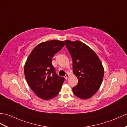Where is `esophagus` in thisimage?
<instances>
[{"mask_svg": "<svg viewBox=\"0 0 127 127\" xmlns=\"http://www.w3.org/2000/svg\"><path fill=\"white\" fill-rule=\"evenodd\" d=\"M69 76V74H66V75L65 76H64V78H65V79H67L68 78V77Z\"/></svg>", "mask_w": 127, "mask_h": 127, "instance_id": "obj_1", "label": "esophagus"}]
</instances>
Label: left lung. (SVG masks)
<instances>
[{"label": "left lung", "instance_id": "1", "mask_svg": "<svg viewBox=\"0 0 127 127\" xmlns=\"http://www.w3.org/2000/svg\"><path fill=\"white\" fill-rule=\"evenodd\" d=\"M73 60V73L78 83L73 88L74 94L81 99L92 97L99 89L104 76V68L93 49L81 41H64Z\"/></svg>", "mask_w": 127, "mask_h": 127}]
</instances>
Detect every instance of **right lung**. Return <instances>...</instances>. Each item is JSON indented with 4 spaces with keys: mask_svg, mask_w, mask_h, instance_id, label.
<instances>
[{
    "mask_svg": "<svg viewBox=\"0 0 127 127\" xmlns=\"http://www.w3.org/2000/svg\"><path fill=\"white\" fill-rule=\"evenodd\" d=\"M65 45L64 41L49 40L38 44L25 64L26 81L35 95L43 100H51L59 93L64 81L58 75L52 65V58Z\"/></svg>",
    "mask_w": 127,
    "mask_h": 127,
    "instance_id": "obj_1",
    "label": "right lung"
}]
</instances>
